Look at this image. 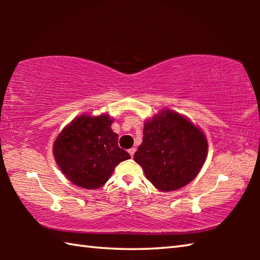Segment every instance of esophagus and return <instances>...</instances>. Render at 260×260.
<instances>
[{
  "label": "esophagus",
  "instance_id": "34e87169",
  "mask_svg": "<svg viewBox=\"0 0 260 260\" xmlns=\"http://www.w3.org/2000/svg\"><path fill=\"white\" fill-rule=\"evenodd\" d=\"M135 150H136V149H135V148H132V149H129V150H128V152H129V155H131V157H133V156H134V153H135Z\"/></svg>",
  "mask_w": 260,
  "mask_h": 260
}]
</instances>
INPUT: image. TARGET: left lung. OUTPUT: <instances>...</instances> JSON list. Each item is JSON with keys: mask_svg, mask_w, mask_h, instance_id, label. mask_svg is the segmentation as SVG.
<instances>
[{"mask_svg": "<svg viewBox=\"0 0 260 260\" xmlns=\"http://www.w3.org/2000/svg\"><path fill=\"white\" fill-rule=\"evenodd\" d=\"M206 155L203 132L181 114L166 110L144 124L142 144L134 160L157 189L172 191L193 180Z\"/></svg>", "mask_w": 260, "mask_h": 260, "instance_id": "1", "label": "left lung"}]
</instances>
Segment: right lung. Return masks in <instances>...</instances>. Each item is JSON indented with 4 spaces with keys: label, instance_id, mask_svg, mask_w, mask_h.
<instances>
[{
    "label": "right lung",
    "instance_id": "add662e5",
    "mask_svg": "<svg viewBox=\"0 0 260 260\" xmlns=\"http://www.w3.org/2000/svg\"><path fill=\"white\" fill-rule=\"evenodd\" d=\"M109 114L80 116L65 127L54 143V156L67 178L86 189H98L111 177L114 167L129 159L118 146Z\"/></svg>",
    "mask_w": 260,
    "mask_h": 260
}]
</instances>
